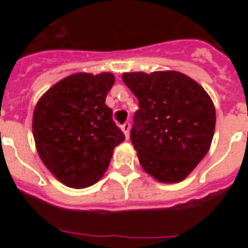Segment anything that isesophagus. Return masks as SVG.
Masks as SVG:
<instances>
[{"label": "esophagus", "mask_w": 248, "mask_h": 248, "mask_svg": "<svg viewBox=\"0 0 248 248\" xmlns=\"http://www.w3.org/2000/svg\"><path fill=\"white\" fill-rule=\"evenodd\" d=\"M122 130H123V133H124V134H125V138L126 139H128L129 138V131H130V123H124V124H123L122 125Z\"/></svg>", "instance_id": "1"}]
</instances>
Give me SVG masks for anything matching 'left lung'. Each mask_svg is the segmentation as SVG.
<instances>
[{
  "label": "left lung",
  "mask_w": 248,
  "mask_h": 248,
  "mask_svg": "<svg viewBox=\"0 0 248 248\" xmlns=\"http://www.w3.org/2000/svg\"><path fill=\"white\" fill-rule=\"evenodd\" d=\"M139 102L130 140L140 165L161 183L184 180L203 159L216 113L200 84L179 72L124 73Z\"/></svg>",
  "instance_id": "8db88e82"
}]
</instances>
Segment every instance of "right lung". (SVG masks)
<instances>
[{
  "label": "right lung",
  "instance_id": "1",
  "mask_svg": "<svg viewBox=\"0 0 248 248\" xmlns=\"http://www.w3.org/2000/svg\"><path fill=\"white\" fill-rule=\"evenodd\" d=\"M114 84L110 73L67 77L37 103L33 137L50 172L69 187H87L107 171L114 148L125 135L105 104Z\"/></svg>",
  "mask_w": 248,
  "mask_h": 248
}]
</instances>
